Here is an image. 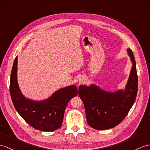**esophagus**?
Masks as SVG:
<instances>
[{
  "label": "esophagus",
  "mask_w": 150,
  "mask_h": 150,
  "mask_svg": "<svg viewBox=\"0 0 150 150\" xmlns=\"http://www.w3.org/2000/svg\"><path fill=\"white\" fill-rule=\"evenodd\" d=\"M81 81H80V83H81Z\"/></svg>",
  "instance_id": "1"
}]
</instances>
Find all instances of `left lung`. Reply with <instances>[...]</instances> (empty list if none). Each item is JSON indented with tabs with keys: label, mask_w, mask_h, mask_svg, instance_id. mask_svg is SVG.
<instances>
[{
	"label": "left lung",
	"mask_w": 150,
	"mask_h": 150,
	"mask_svg": "<svg viewBox=\"0 0 150 150\" xmlns=\"http://www.w3.org/2000/svg\"><path fill=\"white\" fill-rule=\"evenodd\" d=\"M127 51L133 65L125 90L109 93L96 85L79 87L78 94L85 106L87 123L95 129H109L118 125L136 100L138 86L136 64L132 50Z\"/></svg>",
	"instance_id": "1"
}]
</instances>
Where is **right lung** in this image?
<instances>
[{"label":"right lung","instance_id":"1","mask_svg":"<svg viewBox=\"0 0 150 150\" xmlns=\"http://www.w3.org/2000/svg\"><path fill=\"white\" fill-rule=\"evenodd\" d=\"M18 57L14 59L11 73L9 91L17 112L35 129L52 132L60 128L63 122L65 108L72 98L78 94L76 86L58 90L52 96L40 102L32 101L21 94L17 83Z\"/></svg>","mask_w":150,"mask_h":150}]
</instances>
